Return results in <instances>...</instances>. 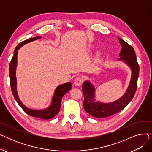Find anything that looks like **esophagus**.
Instances as JSON below:
<instances>
[{
    "instance_id": "esophagus-1",
    "label": "esophagus",
    "mask_w": 152,
    "mask_h": 152,
    "mask_svg": "<svg viewBox=\"0 0 152 152\" xmlns=\"http://www.w3.org/2000/svg\"><path fill=\"white\" fill-rule=\"evenodd\" d=\"M83 77L80 76V77H77L76 78V79L74 81V85L76 86H79L80 85H81V84L83 82Z\"/></svg>"
}]
</instances>
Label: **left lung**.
<instances>
[{"instance_id":"8db88e82","label":"left lung","mask_w":152,"mask_h":152,"mask_svg":"<svg viewBox=\"0 0 152 152\" xmlns=\"http://www.w3.org/2000/svg\"><path fill=\"white\" fill-rule=\"evenodd\" d=\"M122 46L118 60H123L132 71L131 81L127 91L123 96L117 100L111 103H102L95 99V89L88 81L83 83L82 90L84 94V108L86 112L95 118H106L117 113L123 110L131 101L137 89V79L139 74V66L136 55L133 47L118 38Z\"/></svg>"}]
</instances>
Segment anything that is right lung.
<instances>
[{
    "label": "right lung",
    "instance_id": "obj_1",
    "mask_svg": "<svg viewBox=\"0 0 152 152\" xmlns=\"http://www.w3.org/2000/svg\"><path fill=\"white\" fill-rule=\"evenodd\" d=\"M41 38V36H37L34 38H30L29 39L25 40L21 42H20L16 47L14 51V55L12 58V60L10 63L9 65V75L10 78V87L13 95L14 96L15 99L21 108L25 111V112L31 116L41 118L42 119H49L53 118L55 116L57 115L60 109L61 101L63 95H65L67 92L71 89V83L70 82H67L65 84H61L58 86L55 90L54 95L53 96L52 102L50 105L44 110H37L31 109L26 107L21 102L17 94V78H16V68L17 66V55L18 50L20 48L27 43L30 42L36 41L37 39Z\"/></svg>",
    "mask_w": 152,
    "mask_h": 152
}]
</instances>
